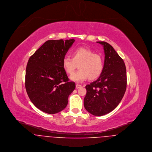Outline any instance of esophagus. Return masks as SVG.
<instances>
[{"label":"esophagus","instance_id":"1","mask_svg":"<svg viewBox=\"0 0 152 152\" xmlns=\"http://www.w3.org/2000/svg\"><path fill=\"white\" fill-rule=\"evenodd\" d=\"M80 87H81V85H80V84H76V88H77V89H78V88H80Z\"/></svg>","mask_w":152,"mask_h":152}]
</instances>
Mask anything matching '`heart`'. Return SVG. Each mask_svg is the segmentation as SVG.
I'll return each mask as SVG.
<instances>
[{"instance_id":"obj_1","label":"heart","mask_w":152,"mask_h":152,"mask_svg":"<svg viewBox=\"0 0 152 152\" xmlns=\"http://www.w3.org/2000/svg\"><path fill=\"white\" fill-rule=\"evenodd\" d=\"M65 72L71 74L79 65V69L70 77L75 82H82L87 79L95 80L102 74L104 62L101 55L94 53L87 47H78L71 53V58L65 57L62 62Z\"/></svg>"}]
</instances>
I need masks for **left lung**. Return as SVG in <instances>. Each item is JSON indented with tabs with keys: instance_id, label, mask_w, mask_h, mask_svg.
<instances>
[{
	"instance_id": "obj_1",
	"label": "left lung",
	"mask_w": 152,
	"mask_h": 152,
	"mask_svg": "<svg viewBox=\"0 0 152 152\" xmlns=\"http://www.w3.org/2000/svg\"><path fill=\"white\" fill-rule=\"evenodd\" d=\"M104 47L105 61L101 75L86 86L84 107L95 116H102L119 105L125 93L126 69L123 59L113 47L105 42H97Z\"/></svg>"
}]
</instances>
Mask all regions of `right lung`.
<instances>
[{
    "mask_svg": "<svg viewBox=\"0 0 152 152\" xmlns=\"http://www.w3.org/2000/svg\"><path fill=\"white\" fill-rule=\"evenodd\" d=\"M74 39L51 40L30 57L26 71L25 87L36 107L49 114L65 108L68 98L75 88L69 81L63 67V60Z\"/></svg>",
    "mask_w": 152,
    "mask_h": 152,
    "instance_id": "obj_1",
    "label": "right lung"
}]
</instances>
